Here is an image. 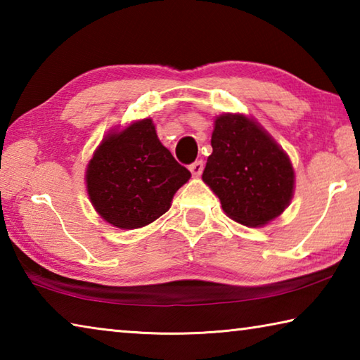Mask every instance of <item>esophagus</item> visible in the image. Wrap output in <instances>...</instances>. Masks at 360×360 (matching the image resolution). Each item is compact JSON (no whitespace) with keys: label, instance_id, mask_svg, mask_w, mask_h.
<instances>
[{"label":"esophagus","instance_id":"1","mask_svg":"<svg viewBox=\"0 0 360 360\" xmlns=\"http://www.w3.org/2000/svg\"><path fill=\"white\" fill-rule=\"evenodd\" d=\"M203 162L202 160H197V162H193L191 167H188V169H191V173L195 176V178H198L200 174L203 173Z\"/></svg>","mask_w":360,"mask_h":360}]
</instances>
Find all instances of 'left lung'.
<instances>
[{"label": "left lung", "mask_w": 360, "mask_h": 360, "mask_svg": "<svg viewBox=\"0 0 360 360\" xmlns=\"http://www.w3.org/2000/svg\"><path fill=\"white\" fill-rule=\"evenodd\" d=\"M202 179L231 221L264 227L290 205L295 172L285 150L251 115L221 114Z\"/></svg>", "instance_id": "8db88e82"}]
</instances>
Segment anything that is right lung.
Wrapping results in <instances>:
<instances>
[{
  "label": "right lung",
  "mask_w": 360,
  "mask_h": 360,
  "mask_svg": "<svg viewBox=\"0 0 360 360\" xmlns=\"http://www.w3.org/2000/svg\"><path fill=\"white\" fill-rule=\"evenodd\" d=\"M191 172L174 160L146 117L103 136L85 168L90 203L103 221L122 230L141 229L169 210Z\"/></svg>",
  "instance_id": "1"
}]
</instances>
